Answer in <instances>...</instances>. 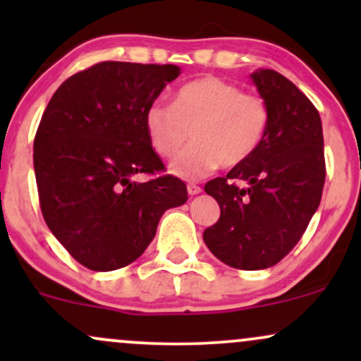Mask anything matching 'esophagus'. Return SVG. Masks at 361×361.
Wrapping results in <instances>:
<instances>
[{"label": "esophagus", "mask_w": 361, "mask_h": 361, "mask_svg": "<svg viewBox=\"0 0 361 361\" xmlns=\"http://www.w3.org/2000/svg\"><path fill=\"white\" fill-rule=\"evenodd\" d=\"M186 190H188V195H198L202 192V188L198 185H195V183H190L188 186H186Z\"/></svg>", "instance_id": "1"}]
</instances>
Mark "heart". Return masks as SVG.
I'll list each match as a JSON object with an SVG mask.
<instances>
[{
    "mask_svg": "<svg viewBox=\"0 0 361 361\" xmlns=\"http://www.w3.org/2000/svg\"><path fill=\"white\" fill-rule=\"evenodd\" d=\"M268 122L263 98L217 76L186 82L173 105L154 102L144 114L149 144L161 157L176 156L192 132L193 144L169 166L185 180L210 175L219 164L233 168L250 159L267 135Z\"/></svg>",
    "mask_w": 361,
    "mask_h": 361,
    "instance_id": "b5f03b06",
    "label": "heart"
}]
</instances>
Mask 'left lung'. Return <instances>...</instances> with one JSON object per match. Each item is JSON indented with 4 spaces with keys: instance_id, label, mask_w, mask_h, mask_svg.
Instances as JSON below:
<instances>
[{
    "instance_id": "1",
    "label": "left lung",
    "mask_w": 361,
    "mask_h": 361,
    "mask_svg": "<svg viewBox=\"0 0 361 361\" xmlns=\"http://www.w3.org/2000/svg\"><path fill=\"white\" fill-rule=\"evenodd\" d=\"M251 80L270 114L267 135L250 159L205 185L221 217L204 241L229 267L264 270L293 250L321 204L324 139L319 111L292 81L273 69Z\"/></svg>"
}]
</instances>
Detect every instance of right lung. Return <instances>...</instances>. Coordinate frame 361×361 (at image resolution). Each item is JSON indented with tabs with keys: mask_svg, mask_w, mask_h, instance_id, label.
I'll return each mask as SVG.
<instances>
[{
	"mask_svg": "<svg viewBox=\"0 0 361 361\" xmlns=\"http://www.w3.org/2000/svg\"><path fill=\"white\" fill-rule=\"evenodd\" d=\"M175 64L106 61L68 78L34 140L44 221L69 255L93 271L127 267L146 251L161 215L188 200L147 139L144 114L180 76Z\"/></svg>",
	"mask_w": 361,
	"mask_h": 361,
	"instance_id": "obj_1",
	"label": "right lung"
}]
</instances>
